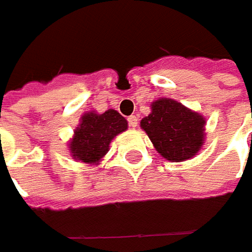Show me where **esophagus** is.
<instances>
[{
  "instance_id": "esophagus-1",
  "label": "esophagus",
  "mask_w": 252,
  "mask_h": 252,
  "mask_svg": "<svg viewBox=\"0 0 252 252\" xmlns=\"http://www.w3.org/2000/svg\"><path fill=\"white\" fill-rule=\"evenodd\" d=\"M127 121H129V126H130V127H133V129H136V127H137V125H139V119H137L134 115L129 116V118H127Z\"/></svg>"
}]
</instances>
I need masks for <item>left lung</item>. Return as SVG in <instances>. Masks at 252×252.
Returning a JSON list of instances; mask_svg holds the SVG:
<instances>
[{"label":"left lung","instance_id":"1","mask_svg":"<svg viewBox=\"0 0 252 252\" xmlns=\"http://www.w3.org/2000/svg\"><path fill=\"white\" fill-rule=\"evenodd\" d=\"M150 106V115L141 119L140 127L154 149L172 162L193 158L205 144V116L171 98H160Z\"/></svg>","mask_w":252,"mask_h":252}]
</instances>
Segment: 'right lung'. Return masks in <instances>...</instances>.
<instances>
[{"label":"right lung","instance_id":"add662e5","mask_svg":"<svg viewBox=\"0 0 252 252\" xmlns=\"http://www.w3.org/2000/svg\"><path fill=\"white\" fill-rule=\"evenodd\" d=\"M127 129V121L115 109L103 113L90 111L83 113L73 139L68 141L70 156L75 161L99 165L109 151L111 141Z\"/></svg>","mask_w":252,"mask_h":252}]
</instances>
